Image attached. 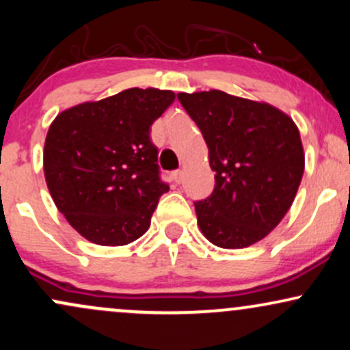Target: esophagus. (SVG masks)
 <instances>
[{"label": "esophagus", "mask_w": 350, "mask_h": 350, "mask_svg": "<svg viewBox=\"0 0 350 350\" xmlns=\"http://www.w3.org/2000/svg\"><path fill=\"white\" fill-rule=\"evenodd\" d=\"M172 180H174V183L176 184H179L180 183V180H183V171H174V172H172Z\"/></svg>", "instance_id": "1"}]
</instances>
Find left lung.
<instances>
[{
	"label": "left lung",
	"mask_w": 350,
	"mask_h": 350,
	"mask_svg": "<svg viewBox=\"0 0 350 350\" xmlns=\"http://www.w3.org/2000/svg\"><path fill=\"white\" fill-rule=\"evenodd\" d=\"M178 98L202 131L215 171L211 198L194 204L200 232L228 250L260 242L290 211L303 178L298 126L270 103L222 90Z\"/></svg>",
	"instance_id": "1"
}]
</instances>
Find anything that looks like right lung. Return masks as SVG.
I'll list each match as a JSON object with an SVG mask.
<instances>
[{"mask_svg":"<svg viewBox=\"0 0 350 350\" xmlns=\"http://www.w3.org/2000/svg\"><path fill=\"white\" fill-rule=\"evenodd\" d=\"M171 90L126 88L55 116L44 143V176L55 207L88 242L122 247L150 228L159 198L151 124L174 102Z\"/></svg>","mask_w":350,"mask_h":350,"instance_id":"right-lung-1","label":"right lung"}]
</instances>
